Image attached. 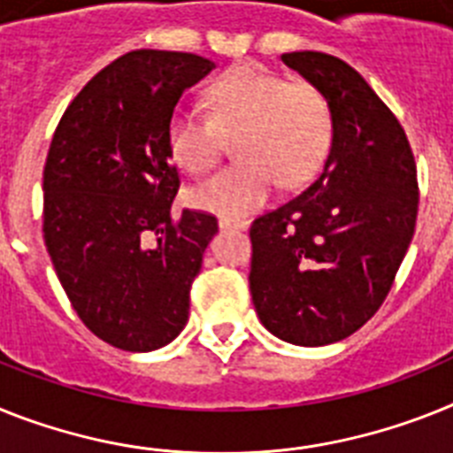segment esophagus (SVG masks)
<instances>
[{
  "mask_svg": "<svg viewBox=\"0 0 453 453\" xmlns=\"http://www.w3.org/2000/svg\"><path fill=\"white\" fill-rule=\"evenodd\" d=\"M220 230H246L249 227V220H237V219H219Z\"/></svg>",
  "mask_w": 453,
  "mask_h": 453,
  "instance_id": "obj_1",
  "label": "esophagus"
}]
</instances>
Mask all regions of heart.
<instances>
[{
    "label": "heart",
    "mask_w": 453,
    "mask_h": 453,
    "mask_svg": "<svg viewBox=\"0 0 453 453\" xmlns=\"http://www.w3.org/2000/svg\"><path fill=\"white\" fill-rule=\"evenodd\" d=\"M209 117L177 110L168 127L173 161L191 174L219 163L220 133L234 135L239 161L191 191V203L226 219L267 204L279 184L309 181L332 150L334 112L311 82H285L257 64H237L207 89Z\"/></svg>",
    "instance_id": "b5f03b06"
}]
</instances>
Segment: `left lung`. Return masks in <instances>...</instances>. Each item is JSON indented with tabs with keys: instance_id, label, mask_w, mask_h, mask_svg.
Here are the masks:
<instances>
[{
	"instance_id": "obj_1",
	"label": "left lung",
	"mask_w": 453,
	"mask_h": 453,
	"mask_svg": "<svg viewBox=\"0 0 453 453\" xmlns=\"http://www.w3.org/2000/svg\"><path fill=\"white\" fill-rule=\"evenodd\" d=\"M280 59L326 96L334 140L320 177L253 220L249 283L273 336L318 348L382 306L412 242L419 186L405 131L355 68L311 50Z\"/></svg>"
}]
</instances>
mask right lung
<instances>
[{
  "instance_id": "1",
  "label": "right lung",
  "mask_w": 453,
  "mask_h": 453,
  "mask_svg": "<svg viewBox=\"0 0 453 453\" xmlns=\"http://www.w3.org/2000/svg\"><path fill=\"white\" fill-rule=\"evenodd\" d=\"M211 68L191 52L119 57L71 101L45 158L43 239L59 283L87 329L127 352L180 336L219 233L204 211L173 216L168 147L174 105Z\"/></svg>"
}]
</instances>
